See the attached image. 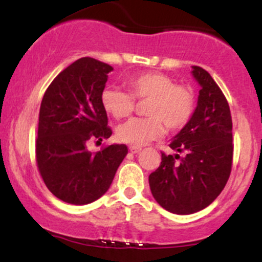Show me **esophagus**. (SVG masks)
<instances>
[{
  "mask_svg": "<svg viewBox=\"0 0 262 262\" xmlns=\"http://www.w3.org/2000/svg\"><path fill=\"white\" fill-rule=\"evenodd\" d=\"M129 150H130V152H133V154H138V152L141 151V148H139V146H129Z\"/></svg>",
  "mask_w": 262,
  "mask_h": 262,
  "instance_id": "obj_1",
  "label": "esophagus"
}]
</instances>
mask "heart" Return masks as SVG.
Instances as JSON below:
<instances>
[{
	"label": "heart",
	"instance_id": "obj_1",
	"mask_svg": "<svg viewBox=\"0 0 262 262\" xmlns=\"http://www.w3.org/2000/svg\"><path fill=\"white\" fill-rule=\"evenodd\" d=\"M128 92L107 87L101 93V104L116 119L134 112L135 101L143 102L146 117L133 118L117 130V137L132 146H143L169 130L182 129L191 121L196 108V96L187 85L175 83L161 73H143L127 80Z\"/></svg>",
	"mask_w": 262,
	"mask_h": 262
}]
</instances>
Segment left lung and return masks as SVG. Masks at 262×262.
I'll return each mask as SVG.
<instances>
[{
    "instance_id": "obj_1",
    "label": "left lung",
    "mask_w": 262,
    "mask_h": 262,
    "mask_svg": "<svg viewBox=\"0 0 262 262\" xmlns=\"http://www.w3.org/2000/svg\"><path fill=\"white\" fill-rule=\"evenodd\" d=\"M192 69L201 85L197 108L169 145L185 156L162 151L160 166L149 176L156 202L175 214H191L209 206L227 185L233 165L229 103L204 69Z\"/></svg>"
}]
</instances>
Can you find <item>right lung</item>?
<instances>
[{
	"label": "right lung",
	"instance_id": "1",
	"mask_svg": "<svg viewBox=\"0 0 262 262\" xmlns=\"http://www.w3.org/2000/svg\"><path fill=\"white\" fill-rule=\"evenodd\" d=\"M112 66L81 58L52 81L39 111L35 160L48 189L70 204H87L103 196L128 154L124 144L87 149L90 140L108 139L112 129L101 93Z\"/></svg>",
	"mask_w": 262,
	"mask_h": 262
}]
</instances>
